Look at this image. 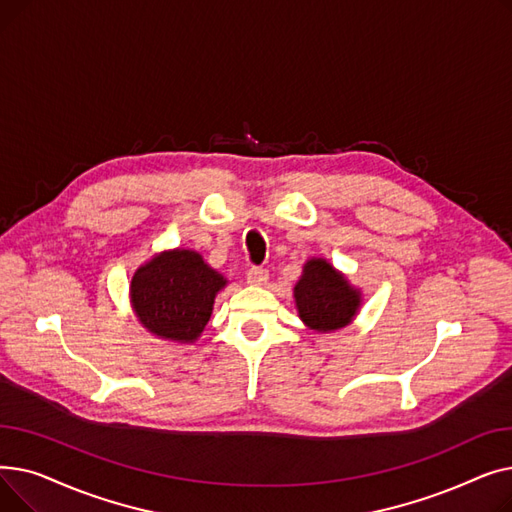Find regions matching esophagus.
I'll use <instances>...</instances> for the list:
<instances>
[{
    "mask_svg": "<svg viewBox=\"0 0 512 512\" xmlns=\"http://www.w3.org/2000/svg\"><path fill=\"white\" fill-rule=\"evenodd\" d=\"M267 270H261V267H251L249 270V274H247V282L251 284V286H263L265 282H267Z\"/></svg>",
    "mask_w": 512,
    "mask_h": 512,
    "instance_id": "1",
    "label": "esophagus"
}]
</instances>
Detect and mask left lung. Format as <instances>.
Here are the masks:
<instances>
[{
    "label": "left lung",
    "mask_w": 512,
    "mask_h": 512,
    "mask_svg": "<svg viewBox=\"0 0 512 512\" xmlns=\"http://www.w3.org/2000/svg\"><path fill=\"white\" fill-rule=\"evenodd\" d=\"M294 305L309 330L330 334L353 324L363 305V292L328 259L311 257L294 286Z\"/></svg>",
    "instance_id": "left-lung-1"
}]
</instances>
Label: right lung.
Segmentation results:
<instances>
[{
	"label": "right lung",
	"instance_id": "right-lung-1",
	"mask_svg": "<svg viewBox=\"0 0 512 512\" xmlns=\"http://www.w3.org/2000/svg\"><path fill=\"white\" fill-rule=\"evenodd\" d=\"M228 280L193 249L155 253L130 280V305L155 338L193 344L201 338L218 292Z\"/></svg>",
	"mask_w": 512,
	"mask_h": 512
}]
</instances>
